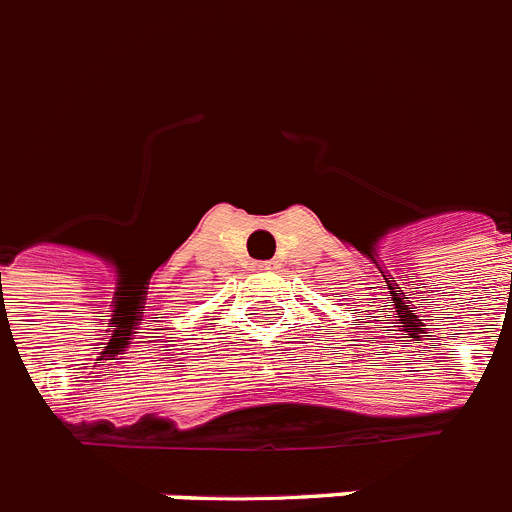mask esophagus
<instances>
[{
  "label": "esophagus",
  "instance_id": "obj_1",
  "mask_svg": "<svg viewBox=\"0 0 512 512\" xmlns=\"http://www.w3.org/2000/svg\"><path fill=\"white\" fill-rule=\"evenodd\" d=\"M252 271H276V263H252Z\"/></svg>",
  "mask_w": 512,
  "mask_h": 512
}]
</instances>
